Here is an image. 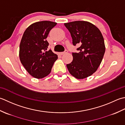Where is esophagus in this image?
Returning <instances> with one entry per match:
<instances>
[{
    "label": "esophagus",
    "instance_id": "34e87169",
    "mask_svg": "<svg viewBox=\"0 0 125 125\" xmlns=\"http://www.w3.org/2000/svg\"><path fill=\"white\" fill-rule=\"evenodd\" d=\"M67 52H68V51H67V50H65L64 52H61V53H60V54H62V55H63V54H66V53H67Z\"/></svg>",
    "mask_w": 125,
    "mask_h": 125
}]
</instances>
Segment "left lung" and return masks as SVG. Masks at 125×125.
<instances>
[{"instance_id": "obj_1", "label": "left lung", "mask_w": 125, "mask_h": 125, "mask_svg": "<svg viewBox=\"0 0 125 125\" xmlns=\"http://www.w3.org/2000/svg\"><path fill=\"white\" fill-rule=\"evenodd\" d=\"M72 38L74 46L79 45L78 52H72L73 59L66 65L75 78H86L97 70L105 52L104 39L100 31L95 25L85 21H75L64 24Z\"/></svg>"}]
</instances>
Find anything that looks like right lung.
Returning <instances> with one entry per match:
<instances>
[{
  "label": "right lung",
  "instance_id": "obj_1",
  "mask_svg": "<svg viewBox=\"0 0 125 125\" xmlns=\"http://www.w3.org/2000/svg\"><path fill=\"white\" fill-rule=\"evenodd\" d=\"M57 23L42 21L31 25L25 30L19 47V58L30 75L41 79L50 73L58 55L47 50L46 38Z\"/></svg>",
  "mask_w": 125,
  "mask_h": 125
}]
</instances>
